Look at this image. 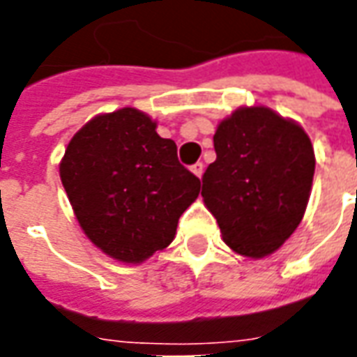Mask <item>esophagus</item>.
<instances>
[{
    "label": "esophagus",
    "instance_id": "esophagus-1",
    "mask_svg": "<svg viewBox=\"0 0 357 357\" xmlns=\"http://www.w3.org/2000/svg\"><path fill=\"white\" fill-rule=\"evenodd\" d=\"M191 172H193L197 178H202V172H204V164H202V162L193 164V166H191Z\"/></svg>",
    "mask_w": 357,
    "mask_h": 357
}]
</instances>
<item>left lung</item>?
Wrapping results in <instances>:
<instances>
[{
	"label": "left lung",
	"instance_id": "8db88e82",
	"mask_svg": "<svg viewBox=\"0 0 357 357\" xmlns=\"http://www.w3.org/2000/svg\"><path fill=\"white\" fill-rule=\"evenodd\" d=\"M214 149L201 195L222 239L247 258L273 255L310 201L315 155L307 133L268 107H241L218 124Z\"/></svg>",
	"mask_w": 357,
	"mask_h": 357
}]
</instances>
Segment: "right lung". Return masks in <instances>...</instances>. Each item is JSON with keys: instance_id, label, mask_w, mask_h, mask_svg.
Returning a JSON list of instances; mask_svg holds the SVG:
<instances>
[{"instance_id": "1", "label": "right lung", "mask_w": 357, "mask_h": 357, "mask_svg": "<svg viewBox=\"0 0 357 357\" xmlns=\"http://www.w3.org/2000/svg\"><path fill=\"white\" fill-rule=\"evenodd\" d=\"M74 216L95 247L141 264L170 245L201 179L156 133V120L124 107L97 114L74 133L59 164Z\"/></svg>"}]
</instances>
